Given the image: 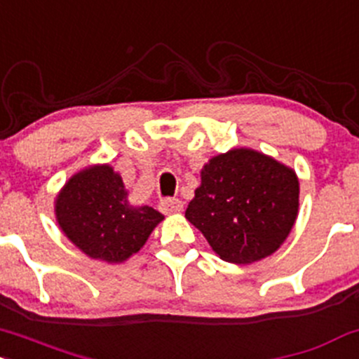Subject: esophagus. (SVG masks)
Returning a JSON list of instances; mask_svg holds the SVG:
<instances>
[{
    "label": "esophagus",
    "mask_w": 359,
    "mask_h": 359,
    "mask_svg": "<svg viewBox=\"0 0 359 359\" xmlns=\"http://www.w3.org/2000/svg\"><path fill=\"white\" fill-rule=\"evenodd\" d=\"M158 208H160L161 212H165V215H170V212L182 211L184 203L180 199H177V198H165V199L160 201Z\"/></svg>",
    "instance_id": "34e87169"
}]
</instances>
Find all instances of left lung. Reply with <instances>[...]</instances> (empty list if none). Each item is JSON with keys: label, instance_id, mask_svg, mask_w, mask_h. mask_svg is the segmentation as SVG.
<instances>
[{"label": "left lung", "instance_id": "obj_1", "mask_svg": "<svg viewBox=\"0 0 359 359\" xmlns=\"http://www.w3.org/2000/svg\"><path fill=\"white\" fill-rule=\"evenodd\" d=\"M298 194L291 168L252 149H231L201 172L186 218L223 261L250 264L273 254L288 237Z\"/></svg>", "mask_w": 359, "mask_h": 359}]
</instances>
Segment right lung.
I'll return each instance as SVG.
<instances>
[{"label":"right lung","mask_w":359,"mask_h":359,"mask_svg":"<svg viewBox=\"0 0 359 359\" xmlns=\"http://www.w3.org/2000/svg\"><path fill=\"white\" fill-rule=\"evenodd\" d=\"M59 226L93 259L122 262L144 245L163 215L133 206L122 179L109 165L71 177L56 201Z\"/></svg>","instance_id":"right-lung-1"}]
</instances>
